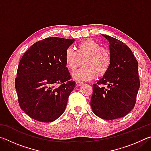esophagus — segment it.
I'll use <instances>...</instances> for the list:
<instances>
[{
    "label": "esophagus",
    "instance_id": "1",
    "mask_svg": "<svg viewBox=\"0 0 151 151\" xmlns=\"http://www.w3.org/2000/svg\"><path fill=\"white\" fill-rule=\"evenodd\" d=\"M76 83V85H77L78 86H82V85H84L83 82H81V81H77Z\"/></svg>",
    "mask_w": 151,
    "mask_h": 151
}]
</instances>
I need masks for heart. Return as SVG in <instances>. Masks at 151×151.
Returning a JSON list of instances; mask_svg holds the SVG:
<instances>
[{"label":"heart","mask_w":151,"mask_h":151,"mask_svg":"<svg viewBox=\"0 0 151 151\" xmlns=\"http://www.w3.org/2000/svg\"><path fill=\"white\" fill-rule=\"evenodd\" d=\"M76 51L68 48L65 55L66 65L74 72L83 60L84 66L73 73V78L78 81H88L96 75L102 76L108 72L111 65V54L106 48L101 47L93 40H83L76 46Z\"/></svg>","instance_id":"1"}]
</instances>
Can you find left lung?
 Masks as SVG:
<instances>
[{
    "label": "left lung",
    "mask_w": 151,
    "mask_h": 151,
    "mask_svg": "<svg viewBox=\"0 0 151 151\" xmlns=\"http://www.w3.org/2000/svg\"><path fill=\"white\" fill-rule=\"evenodd\" d=\"M102 35L109 42L111 65L108 72L93 85L91 106L96 116L113 120L126 116L135 105L140 87L138 62L124 43Z\"/></svg>",
    "instance_id": "1"
}]
</instances>
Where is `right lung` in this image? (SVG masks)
I'll list each match as a JSON object with an SVG mask.
<instances>
[{
	"label": "right lung",
	"instance_id": "1",
	"mask_svg": "<svg viewBox=\"0 0 151 151\" xmlns=\"http://www.w3.org/2000/svg\"><path fill=\"white\" fill-rule=\"evenodd\" d=\"M74 41L47 38L33 44L20 59L15 88L20 107L30 118L50 122L65 111L76 84L70 81L65 59L66 50Z\"/></svg>",
	"mask_w": 151,
	"mask_h": 151
}]
</instances>
